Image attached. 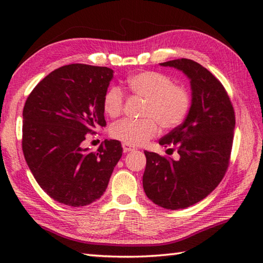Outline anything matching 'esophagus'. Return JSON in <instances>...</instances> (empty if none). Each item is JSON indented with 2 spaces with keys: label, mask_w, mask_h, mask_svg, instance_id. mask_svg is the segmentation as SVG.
I'll return each mask as SVG.
<instances>
[{
  "label": "esophagus",
  "mask_w": 263,
  "mask_h": 263,
  "mask_svg": "<svg viewBox=\"0 0 263 263\" xmlns=\"http://www.w3.org/2000/svg\"><path fill=\"white\" fill-rule=\"evenodd\" d=\"M122 147H123V152L124 153H130V152H135V150H137L136 147H133V146H131V144H127V143H123Z\"/></svg>",
  "instance_id": "esophagus-1"
}]
</instances>
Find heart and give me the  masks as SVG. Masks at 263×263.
I'll return each mask as SVG.
<instances>
[{"label": "heart", "mask_w": 263, "mask_h": 263, "mask_svg": "<svg viewBox=\"0 0 263 263\" xmlns=\"http://www.w3.org/2000/svg\"><path fill=\"white\" fill-rule=\"evenodd\" d=\"M126 87L132 95L144 99L142 116L146 119H125L110 128V136L131 146H141L159 132L180 126L191 108V93L182 85L173 83L172 78L156 71H142L127 78ZM124 96L120 88H109L105 92L103 107L110 117H117L123 110Z\"/></svg>", "instance_id": "1"}]
</instances>
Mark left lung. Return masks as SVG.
Wrapping results in <instances>:
<instances>
[{"label": "left lung", "mask_w": 263, "mask_h": 263, "mask_svg": "<svg viewBox=\"0 0 263 263\" xmlns=\"http://www.w3.org/2000/svg\"><path fill=\"white\" fill-rule=\"evenodd\" d=\"M182 71L191 83L192 104L186 119L159 140L176 147L180 158L144 152L142 184L147 197L165 209L177 210L199 202L217 187L230 164L235 113L220 81L192 60L160 63Z\"/></svg>", "instance_id": "left-lung-1"}]
</instances>
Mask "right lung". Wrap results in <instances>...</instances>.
<instances>
[{
    "mask_svg": "<svg viewBox=\"0 0 263 263\" xmlns=\"http://www.w3.org/2000/svg\"><path fill=\"white\" fill-rule=\"evenodd\" d=\"M113 73L106 66H61L26 100L25 159L41 187L60 203L83 206L99 199L122 157L117 140L106 139L97 152L82 148L87 133L106 125L103 99Z\"/></svg>",
    "mask_w": 263,
    "mask_h": 263,
    "instance_id": "1",
    "label": "right lung"
}]
</instances>
